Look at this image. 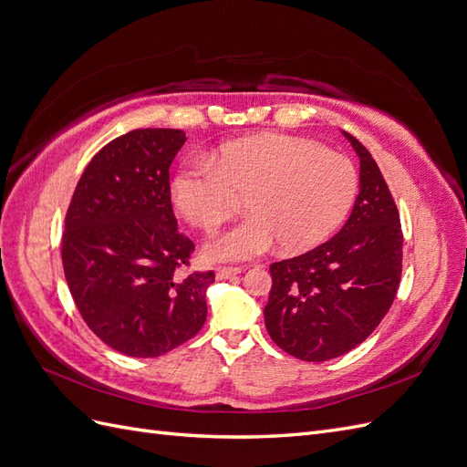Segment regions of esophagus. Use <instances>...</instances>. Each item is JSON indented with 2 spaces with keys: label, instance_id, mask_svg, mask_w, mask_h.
I'll return each mask as SVG.
<instances>
[{
  "label": "esophagus",
  "instance_id": "1",
  "mask_svg": "<svg viewBox=\"0 0 467 467\" xmlns=\"http://www.w3.org/2000/svg\"><path fill=\"white\" fill-rule=\"evenodd\" d=\"M244 268L242 266H220L216 271V276L222 280V278H230V276H235L242 273Z\"/></svg>",
  "mask_w": 467,
  "mask_h": 467
}]
</instances>
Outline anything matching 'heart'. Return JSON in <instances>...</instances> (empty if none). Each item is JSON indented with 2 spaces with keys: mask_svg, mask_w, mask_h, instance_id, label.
Here are the masks:
<instances>
[{
  "mask_svg": "<svg viewBox=\"0 0 467 467\" xmlns=\"http://www.w3.org/2000/svg\"><path fill=\"white\" fill-rule=\"evenodd\" d=\"M357 169L345 155L294 136H255L194 158L171 181L179 214L214 232L245 199L249 216L210 239L206 255L245 261L271 251L298 253L327 239L355 204Z\"/></svg>",
  "mask_w": 467,
  "mask_h": 467,
  "instance_id": "1",
  "label": "heart"
}]
</instances>
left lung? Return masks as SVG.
Wrapping results in <instances>:
<instances>
[{"instance_id":"left-lung-1","label":"left lung","mask_w":467,"mask_h":467,"mask_svg":"<svg viewBox=\"0 0 467 467\" xmlns=\"http://www.w3.org/2000/svg\"><path fill=\"white\" fill-rule=\"evenodd\" d=\"M360 158V192L343 230L312 251L271 265L265 325L273 341L306 362L347 355L372 335L400 288L403 232L378 163Z\"/></svg>"}]
</instances>
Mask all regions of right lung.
Returning <instances> with one entry per match:
<instances>
[{"mask_svg": "<svg viewBox=\"0 0 467 467\" xmlns=\"http://www.w3.org/2000/svg\"><path fill=\"white\" fill-rule=\"evenodd\" d=\"M175 129H136L88 163L66 212L62 265L88 327L136 358L161 357L206 321L214 271H191L194 244L177 230L169 167Z\"/></svg>", "mask_w": 467, "mask_h": 467, "instance_id": "add662e5", "label": "right lung"}]
</instances>
